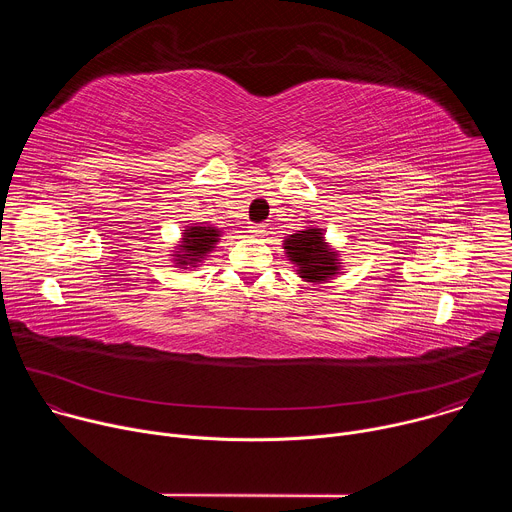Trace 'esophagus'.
Here are the masks:
<instances>
[{"label": "esophagus", "mask_w": 512, "mask_h": 512, "mask_svg": "<svg viewBox=\"0 0 512 512\" xmlns=\"http://www.w3.org/2000/svg\"><path fill=\"white\" fill-rule=\"evenodd\" d=\"M249 233H253L255 237H261V235L265 233V225H261V223H251V225H249Z\"/></svg>", "instance_id": "1"}]
</instances>
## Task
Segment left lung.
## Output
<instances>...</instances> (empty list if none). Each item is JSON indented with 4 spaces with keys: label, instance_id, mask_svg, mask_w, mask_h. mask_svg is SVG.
<instances>
[{
    "label": "left lung",
    "instance_id": "left-lung-1",
    "mask_svg": "<svg viewBox=\"0 0 512 512\" xmlns=\"http://www.w3.org/2000/svg\"><path fill=\"white\" fill-rule=\"evenodd\" d=\"M287 257L298 265V271L308 281H324L338 271L336 253L328 249L318 229L298 231L285 241Z\"/></svg>",
    "mask_w": 512,
    "mask_h": 512
}]
</instances>
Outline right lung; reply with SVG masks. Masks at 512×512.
Returning a JSON list of instances; mask_svg holds the SVG:
<instances>
[{"instance_id":"add662e5","label":"right lung","mask_w":512,"mask_h":512,"mask_svg":"<svg viewBox=\"0 0 512 512\" xmlns=\"http://www.w3.org/2000/svg\"><path fill=\"white\" fill-rule=\"evenodd\" d=\"M216 239H218V231L214 227H190L184 233V241H182L184 245H180L184 251L182 255H176L178 263L196 267V263L204 257V253L212 249Z\"/></svg>"}]
</instances>
